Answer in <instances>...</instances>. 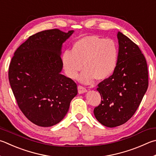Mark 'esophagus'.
<instances>
[{
	"label": "esophagus",
	"mask_w": 156,
	"mask_h": 156,
	"mask_svg": "<svg viewBox=\"0 0 156 156\" xmlns=\"http://www.w3.org/2000/svg\"><path fill=\"white\" fill-rule=\"evenodd\" d=\"M78 93L79 94H83V93H86L87 91V90L85 89V88L82 87L80 85H79L78 87Z\"/></svg>",
	"instance_id": "1"
}]
</instances>
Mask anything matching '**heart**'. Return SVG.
I'll list each match as a JSON object with an SVG mask.
<instances>
[{
    "label": "heart",
    "instance_id": "1",
    "mask_svg": "<svg viewBox=\"0 0 156 156\" xmlns=\"http://www.w3.org/2000/svg\"><path fill=\"white\" fill-rule=\"evenodd\" d=\"M118 60V48L115 42L96 35L83 37L73 43L72 50L64 51L61 56L63 68L66 76L76 79L84 70L79 80L91 84L95 79L104 80L112 74Z\"/></svg>",
    "mask_w": 156,
    "mask_h": 156
}]
</instances>
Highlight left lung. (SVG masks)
Here are the masks:
<instances>
[{
  "label": "left lung",
  "mask_w": 156,
  "mask_h": 156,
  "mask_svg": "<svg viewBox=\"0 0 156 156\" xmlns=\"http://www.w3.org/2000/svg\"><path fill=\"white\" fill-rule=\"evenodd\" d=\"M118 60L112 75L98 84L101 104L93 112L103 126L114 127L127 122L139 106L148 88L146 59L136 44L117 33Z\"/></svg>",
  "instance_id": "obj_1"
}]
</instances>
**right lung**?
I'll return each mask as SVG.
<instances>
[{
    "instance_id": "add662e5",
    "label": "right lung",
    "mask_w": 156,
    "mask_h": 156,
    "mask_svg": "<svg viewBox=\"0 0 156 156\" xmlns=\"http://www.w3.org/2000/svg\"><path fill=\"white\" fill-rule=\"evenodd\" d=\"M73 32L58 29L39 32L29 37L11 59V89L22 112L37 126L58 123L78 93L74 81L61 74L62 46Z\"/></svg>"
}]
</instances>
